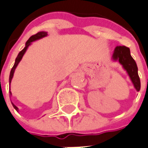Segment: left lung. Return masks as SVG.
Segmentation results:
<instances>
[{
    "mask_svg": "<svg viewBox=\"0 0 148 148\" xmlns=\"http://www.w3.org/2000/svg\"><path fill=\"white\" fill-rule=\"evenodd\" d=\"M114 61H118L122 65L123 68L127 71L130 78L133 82L134 86L138 91L140 90V78L138 74V67L136 62L130 55L129 48L125 46H117L112 55Z\"/></svg>",
    "mask_w": 148,
    "mask_h": 148,
    "instance_id": "obj_1",
    "label": "left lung"
}]
</instances>
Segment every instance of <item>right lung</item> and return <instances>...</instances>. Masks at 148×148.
Listing matches in <instances>:
<instances>
[{"instance_id": "obj_1", "label": "right lung", "mask_w": 148, "mask_h": 148, "mask_svg": "<svg viewBox=\"0 0 148 148\" xmlns=\"http://www.w3.org/2000/svg\"><path fill=\"white\" fill-rule=\"evenodd\" d=\"M47 35H48V34H47V32H38V33H37V34H36V35H33L32 36H31V37H30V39H29V40L27 41L25 48H24V49L18 53V57H17L16 60H15L14 65V66H13V68H12V70H11V71H10V84L11 80H12V78H13V76H14V73L15 69H16L17 66L18 65L19 61H21V59H22V58H23V57L24 53H26V51H27V49L28 46L31 45V43H32V42H33V41H35V40H39V39H41V38L45 37V36H46ZM12 104H13L14 108L15 109L18 111V108H17V107H16V106H15L14 104L13 103H12Z\"/></svg>"}]
</instances>
